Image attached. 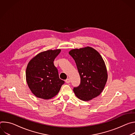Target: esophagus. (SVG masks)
Instances as JSON below:
<instances>
[{
	"label": "esophagus",
	"instance_id": "34e87169",
	"mask_svg": "<svg viewBox=\"0 0 135 135\" xmlns=\"http://www.w3.org/2000/svg\"><path fill=\"white\" fill-rule=\"evenodd\" d=\"M65 82L66 83H69L70 82V79H67L66 80H65Z\"/></svg>",
	"mask_w": 135,
	"mask_h": 135
}]
</instances>
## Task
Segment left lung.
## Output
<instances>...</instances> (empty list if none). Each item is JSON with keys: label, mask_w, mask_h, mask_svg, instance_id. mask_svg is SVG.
<instances>
[{"label": "left lung", "mask_w": 135, "mask_h": 135, "mask_svg": "<svg viewBox=\"0 0 135 135\" xmlns=\"http://www.w3.org/2000/svg\"><path fill=\"white\" fill-rule=\"evenodd\" d=\"M69 54L74 59L80 78L81 84L73 91L83 101H89L99 95L108 79L105 63L99 53L87 46L70 50Z\"/></svg>", "instance_id": "1"}]
</instances>
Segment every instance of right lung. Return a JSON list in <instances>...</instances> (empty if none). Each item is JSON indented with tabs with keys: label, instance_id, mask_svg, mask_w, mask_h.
Wrapping results in <instances>:
<instances>
[{
	"label": "right lung",
	"instance_id": "1",
	"mask_svg": "<svg viewBox=\"0 0 135 135\" xmlns=\"http://www.w3.org/2000/svg\"><path fill=\"white\" fill-rule=\"evenodd\" d=\"M60 49L49 50L35 56L28 64L26 76L31 92L37 98L50 99L59 92L64 81L60 79L53 61Z\"/></svg>",
	"mask_w": 135,
	"mask_h": 135
}]
</instances>
